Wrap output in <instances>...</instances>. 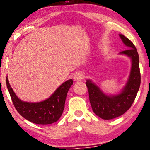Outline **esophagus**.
<instances>
[{
    "instance_id": "34e87169",
    "label": "esophagus",
    "mask_w": 150,
    "mask_h": 150,
    "mask_svg": "<svg viewBox=\"0 0 150 150\" xmlns=\"http://www.w3.org/2000/svg\"><path fill=\"white\" fill-rule=\"evenodd\" d=\"M73 79H74V80L76 81H79L84 79V75L82 73H77L74 75V77H73Z\"/></svg>"
}]
</instances>
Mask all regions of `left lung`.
Returning a JSON list of instances; mask_svg holds the SVG:
<instances>
[{"label":"left lung","mask_w":150,"mask_h":150,"mask_svg":"<svg viewBox=\"0 0 150 150\" xmlns=\"http://www.w3.org/2000/svg\"><path fill=\"white\" fill-rule=\"evenodd\" d=\"M127 49L120 52L132 59L129 79L120 93L108 96L101 91L92 81L87 80L89 101L93 112L103 120H111L125 113L129 109L136 97L141 83L139 55L135 45L129 39L122 34L119 35Z\"/></svg>","instance_id":"left-lung-1"}]
</instances>
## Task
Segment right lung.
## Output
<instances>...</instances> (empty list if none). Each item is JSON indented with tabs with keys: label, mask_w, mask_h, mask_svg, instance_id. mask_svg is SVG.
I'll return each mask as SVG.
<instances>
[{
	"label": "right lung",
	"mask_w": 150,
	"mask_h": 150,
	"mask_svg": "<svg viewBox=\"0 0 150 150\" xmlns=\"http://www.w3.org/2000/svg\"><path fill=\"white\" fill-rule=\"evenodd\" d=\"M73 83L72 79L67 80L48 99L37 103H31L23 101L18 98L6 77V86L16 111L26 120L36 124H51L59 120L65 108L67 94Z\"/></svg>",
	"instance_id": "add662e5"
}]
</instances>
